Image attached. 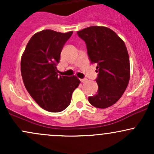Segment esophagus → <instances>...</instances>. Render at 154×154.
<instances>
[{
    "label": "esophagus",
    "mask_w": 154,
    "mask_h": 154,
    "mask_svg": "<svg viewBox=\"0 0 154 154\" xmlns=\"http://www.w3.org/2000/svg\"><path fill=\"white\" fill-rule=\"evenodd\" d=\"M86 80H87V79H85V78H84V79H80V82H85Z\"/></svg>",
    "instance_id": "esophagus-1"
}]
</instances>
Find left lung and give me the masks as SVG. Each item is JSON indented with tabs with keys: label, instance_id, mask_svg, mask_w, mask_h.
<instances>
[{
	"label": "left lung",
	"instance_id": "obj_1",
	"mask_svg": "<svg viewBox=\"0 0 154 154\" xmlns=\"http://www.w3.org/2000/svg\"><path fill=\"white\" fill-rule=\"evenodd\" d=\"M86 43L91 63L97 65L98 92L88 97L90 103L106 109L119 100L128 85L130 76V59L126 45L109 28L92 26L77 32Z\"/></svg>",
	"mask_w": 154,
	"mask_h": 154
}]
</instances>
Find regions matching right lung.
<instances>
[{"label":"right lung","instance_id":"right-lung-1","mask_svg":"<svg viewBox=\"0 0 154 154\" xmlns=\"http://www.w3.org/2000/svg\"><path fill=\"white\" fill-rule=\"evenodd\" d=\"M72 33L51 29L35 33L21 59V73L26 91L40 107L50 112H60L68 107L72 93L80 83L75 76L57 74L61 52Z\"/></svg>","mask_w":154,"mask_h":154}]
</instances>
